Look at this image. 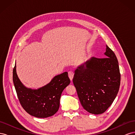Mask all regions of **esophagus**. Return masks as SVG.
<instances>
[{"mask_svg":"<svg viewBox=\"0 0 135 135\" xmlns=\"http://www.w3.org/2000/svg\"><path fill=\"white\" fill-rule=\"evenodd\" d=\"M74 73L73 72V71H69V73H68L69 77V78H70V79L71 80H72V79L73 78V76H74Z\"/></svg>","mask_w":135,"mask_h":135,"instance_id":"obj_1","label":"esophagus"}]
</instances>
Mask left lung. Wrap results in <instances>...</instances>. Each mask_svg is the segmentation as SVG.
<instances>
[{"mask_svg":"<svg viewBox=\"0 0 135 135\" xmlns=\"http://www.w3.org/2000/svg\"><path fill=\"white\" fill-rule=\"evenodd\" d=\"M106 57H92L75 70L73 83L83 108L94 114L104 113L117 95L120 83L119 64L107 46Z\"/></svg>","mask_w":135,"mask_h":135,"instance_id":"8db88e82","label":"left lung"}]
</instances>
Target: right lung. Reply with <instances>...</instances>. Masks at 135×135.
<instances>
[{"instance_id":"obj_1","label":"right lung","mask_w":135,"mask_h":135,"mask_svg":"<svg viewBox=\"0 0 135 135\" xmlns=\"http://www.w3.org/2000/svg\"><path fill=\"white\" fill-rule=\"evenodd\" d=\"M13 81L20 103L23 109L36 118H47L58 111L64 89L70 84L68 72L55 76L48 84L37 89L28 88L19 79L16 65L13 70Z\"/></svg>"}]
</instances>
